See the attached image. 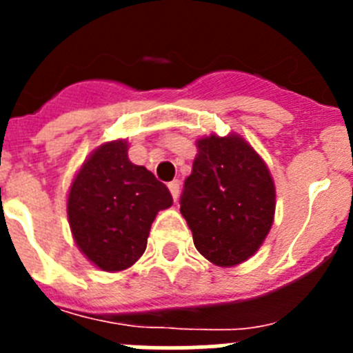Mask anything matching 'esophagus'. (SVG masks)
I'll list each match as a JSON object with an SVG mask.
<instances>
[{
	"label": "esophagus",
	"instance_id": "esophagus-1",
	"mask_svg": "<svg viewBox=\"0 0 353 353\" xmlns=\"http://www.w3.org/2000/svg\"><path fill=\"white\" fill-rule=\"evenodd\" d=\"M168 187H170V192H171V196H173V199L176 201V199H179V192H180V182L179 180H173V182L168 183Z\"/></svg>",
	"mask_w": 353,
	"mask_h": 353
}]
</instances>
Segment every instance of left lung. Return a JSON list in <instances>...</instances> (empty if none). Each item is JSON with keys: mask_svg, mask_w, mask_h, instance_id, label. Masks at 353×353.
Here are the masks:
<instances>
[{"mask_svg": "<svg viewBox=\"0 0 353 353\" xmlns=\"http://www.w3.org/2000/svg\"><path fill=\"white\" fill-rule=\"evenodd\" d=\"M185 179L180 212L208 261L233 267L251 258L274 223L276 187L263 159L244 138L210 134Z\"/></svg>", "mask_w": 353, "mask_h": 353, "instance_id": "left-lung-1", "label": "left lung"}]
</instances>
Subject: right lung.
<instances>
[{"label":"right lung","mask_w":353,"mask_h":353,"mask_svg":"<svg viewBox=\"0 0 353 353\" xmlns=\"http://www.w3.org/2000/svg\"><path fill=\"white\" fill-rule=\"evenodd\" d=\"M127 141L93 150L70 185L68 224L77 248L105 272L129 269L146 249L159 210L173 205L168 187L127 155Z\"/></svg>","instance_id":"obj_1"}]
</instances>
